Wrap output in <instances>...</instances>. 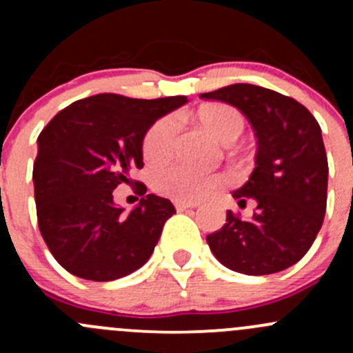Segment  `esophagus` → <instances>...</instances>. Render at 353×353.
Listing matches in <instances>:
<instances>
[{"label":"esophagus","instance_id":"34e87169","mask_svg":"<svg viewBox=\"0 0 353 353\" xmlns=\"http://www.w3.org/2000/svg\"><path fill=\"white\" fill-rule=\"evenodd\" d=\"M174 206H176L177 212H184V210L196 208V203H186V201H174Z\"/></svg>","mask_w":353,"mask_h":353}]
</instances>
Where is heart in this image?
I'll return each mask as SVG.
<instances>
[{
	"mask_svg": "<svg viewBox=\"0 0 353 353\" xmlns=\"http://www.w3.org/2000/svg\"><path fill=\"white\" fill-rule=\"evenodd\" d=\"M199 124L222 143H232L244 130V117L236 108L227 104H210L198 110ZM177 138V121L172 116L159 117L145 131L141 152L145 160L162 162L172 154ZM152 188L159 194L177 201H198L222 188L225 177L205 174L183 163H165L152 170Z\"/></svg>",
	"mask_w": 353,
	"mask_h": 353,
	"instance_id": "obj_1",
	"label": "heart"
}]
</instances>
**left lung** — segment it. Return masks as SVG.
<instances>
[{
  "mask_svg": "<svg viewBox=\"0 0 353 353\" xmlns=\"http://www.w3.org/2000/svg\"><path fill=\"white\" fill-rule=\"evenodd\" d=\"M244 114L258 138L256 167L232 196L256 203L252 216L227 212V222L206 236L215 258L244 275H270L309 251L326 213L328 159L316 117L295 99L251 83L199 95Z\"/></svg>",
  "mask_w": 353,
  "mask_h": 353,
  "instance_id": "8db88e82",
  "label": "left lung"
}]
</instances>
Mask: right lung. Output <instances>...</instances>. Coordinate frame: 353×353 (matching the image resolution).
<instances>
[{
	"mask_svg": "<svg viewBox=\"0 0 353 353\" xmlns=\"http://www.w3.org/2000/svg\"><path fill=\"white\" fill-rule=\"evenodd\" d=\"M186 102L184 95L145 101L99 94L59 110L41 131L32 172L39 230L71 275L110 282L148 261L176 208L145 194L147 186L130 172L143 167L145 131ZM121 182L137 183L142 196L130 214L113 205Z\"/></svg>",
	"mask_w": 353,
	"mask_h": 353,
	"instance_id": "right-lung-1",
	"label": "right lung"
}]
</instances>
